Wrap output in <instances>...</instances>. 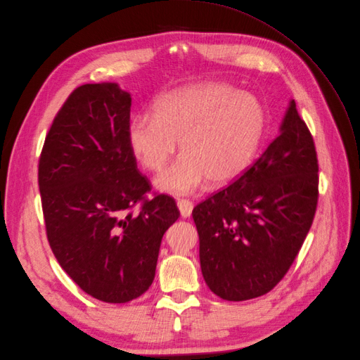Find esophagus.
Wrapping results in <instances>:
<instances>
[{"label": "esophagus", "instance_id": "esophagus-1", "mask_svg": "<svg viewBox=\"0 0 360 360\" xmlns=\"http://www.w3.org/2000/svg\"><path fill=\"white\" fill-rule=\"evenodd\" d=\"M177 206L180 209V214L183 218H188L190 215H192V210H193V203L190 202L188 199H180L177 202Z\"/></svg>", "mask_w": 360, "mask_h": 360}]
</instances>
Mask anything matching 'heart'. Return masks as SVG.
Returning <instances> with one entry per match:
<instances>
[{"instance_id":"1","label":"heart","mask_w":360,"mask_h":360,"mask_svg":"<svg viewBox=\"0 0 360 360\" xmlns=\"http://www.w3.org/2000/svg\"><path fill=\"white\" fill-rule=\"evenodd\" d=\"M262 103L221 82H199L161 94L154 115L141 113L128 128L134 157L160 173L155 186L172 195H192L207 181L221 187L244 176L255 162L264 135Z\"/></svg>"}]
</instances>
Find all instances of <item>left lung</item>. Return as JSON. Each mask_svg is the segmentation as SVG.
I'll return each instance as SVG.
<instances>
[{
  "label": "left lung",
  "instance_id": "obj_1",
  "mask_svg": "<svg viewBox=\"0 0 360 360\" xmlns=\"http://www.w3.org/2000/svg\"><path fill=\"white\" fill-rule=\"evenodd\" d=\"M319 202L312 135L290 100L281 134L248 172L193 209L206 285L226 301L276 286L304 244Z\"/></svg>",
  "mask_w": 360,
  "mask_h": 360
}]
</instances>
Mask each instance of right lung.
I'll return each mask as SVG.
<instances>
[{
  "label": "right lung",
  "instance_id": "right-lung-1",
  "mask_svg": "<svg viewBox=\"0 0 360 360\" xmlns=\"http://www.w3.org/2000/svg\"><path fill=\"white\" fill-rule=\"evenodd\" d=\"M131 94L115 82L75 89L39 158V190L53 255L93 298L129 302L151 286L162 236L180 217L136 167L128 143ZM139 201L141 212L130 209Z\"/></svg>",
  "mask_w": 360,
  "mask_h": 360
}]
</instances>
